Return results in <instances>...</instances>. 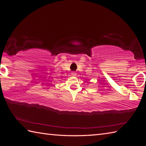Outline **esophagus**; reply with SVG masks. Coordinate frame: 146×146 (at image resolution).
Wrapping results in <instances>:
<instances>
[{"label":"esophagus","instance_id":"34e87169","mask_svg":"<svg viewBox=\"0 0 146 146\" xmlns=\"http://www.w3.org/2000/svg\"><path fill=\"white\" fill-rule=\"evenodd\" d=\"M71 74H72V76H77V73L76 72H74V71L72 72Z\"/></svg>","mask_w":146,"mask_h":146}]
</instances>
